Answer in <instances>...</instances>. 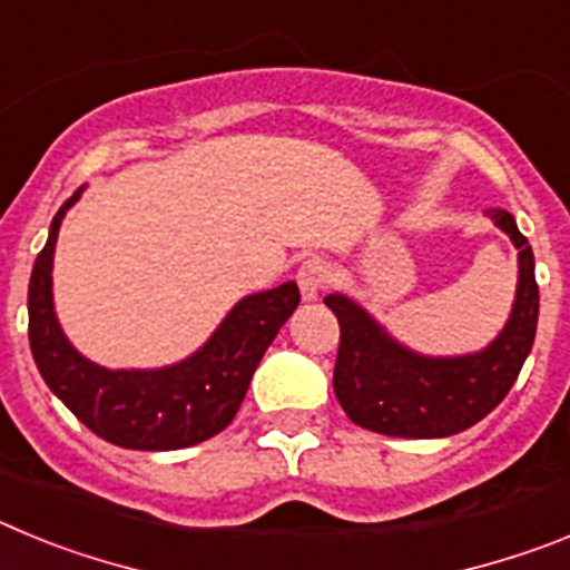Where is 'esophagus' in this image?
<instances>
[{
	"mask_svg": "<svg viewBox=\"0 0 570 570\" xmlns=\"http://www.w3.org/2000/svg\"><path fill=\"white\" fill-rule=\"evenodd\" d=\"M296 285L302 291V299L314 302L322 294V288L328 285V268L320 259H308L296 271Z\"/></svg>",
	"mask_w": 570,
	"mask_h": 570,
	"instance_id": "1",
	"label": "esophagus"
}]
</instances>
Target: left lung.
Instances as JSON below:
<instances>
[{"instance_id":"obj_1","label":"left lung","mask_w":570,"mask_h":570,"mask_svg":"<svg viewBox=\"0 0 570 570\" xmlns=\"http://www.w3.org/2000/svg\"><path fill=\"white\" fill-rule=\"evenodd\" d=\"M488 214L520 248V285L511 320L485 351L454 360H431L396 345L360 305L340 294L325 305L340 320L334 391L351 422L387 436L436 440L476 425L505 400L531 354L540 288L533 250L508 210Z\"/></svg>"}]
</instances>
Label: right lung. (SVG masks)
Here are the masks:
<instances>
[{"label":"right lung","mask_w":570,"mask_h":570,"mask_svg":"<svg viewBox=\"0 0 570 570\" xmlns=\"http://www.w3.org/2000/svg\"><path fill=\"white\" fill-rule=\"evenodd\" d=\"M57 210L28 288V334L33 362L48 387L102 440L134 451H176L210 440L239 411L262 354L299 305L296 282L245 296L208 345L163 371H108L77 354L53 314L50 268L62 216Z\"/></svg>","instance_id":"add662e5"}]
</instances>
